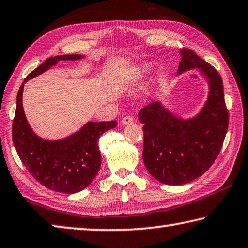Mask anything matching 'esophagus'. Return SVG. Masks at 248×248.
Listing matches in <instances>:
<instances>
[{"label":"esophagus","instance_id":"obj_1","mask_svg":"<svg viewBox=\"0 0 248 248\" xmlns=\"http://www.w3.org/2000/svg\"><path fill=\"white\" fill-rule=\"evenodd\" d=\"M133 122H134V119H133L132 116H125V117H123V119H122V121H121V123H122V125H128V124H132Z\"/></svg>","mask_w":248,"mask_h":248}]
</instances>
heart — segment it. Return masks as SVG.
<instances>
[{
  "label": "heart",
  "mask_w": 248,
  "mask_h": 248,
  "mask_svg": "<svg viewBox=\"0 0 248 248\" xmlns=\"http://www.w3.org/2000/svg\"><path fill=\"white\" fill-rule=\"evenodd\" d=\"M145 71H146L145 66H140V67L136 68V74L142 75V74H144V72H145Z\"/></svg>",
  "instance_id": "heart-1"
}]
</instances>
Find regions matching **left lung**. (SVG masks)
<instances>
[{
  "instance_id": "8db88e82",
  "label": "left lung",
  "mask_w": 248,
  "mask_h": 248,
  "mask_svg": "<svg viewBox=\"0 0 248 248\" xmlns=\"http://www.w3.org/2000/svg\"><path fill=\"white\" fill-rule=\"evenodd\" d=\"M177 76L199 70L208 85L201 111L183 119L155 101L139 113L144 124L143 161L150 174L167 185H182L203 175L222 148L228 127L223 81L214 67L190 49H181Z\"/></svg>"
}]
</instances>
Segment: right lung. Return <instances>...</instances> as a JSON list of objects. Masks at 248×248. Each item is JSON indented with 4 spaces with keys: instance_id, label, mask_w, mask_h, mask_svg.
Returning a JSON list of instances; mask_svg holds the SVG:
<instances>
[{
    "instance_id": "right-lung-1",
    "label": "right lung",
    "mask_w": 248,
    "mask_h": 248,
    "mask_svg": "<svg viewBox=\"0 0 248 248\" xmlns=\"http://www.w3.org/2000/svg\"><path fill=\"white\" fill-rule=\"evenodd\" d=\"M84 55L70 54L49 58L31 72L18 90L12 137L15 150L30 174L45 187L54 192L74 194L87 187L101 167L97 142L108 129L116 127V121L87 122L70 136L61 140H45L33 131L23 109V89L60 61H78Z\"/></svg>"
}]
</instances>
